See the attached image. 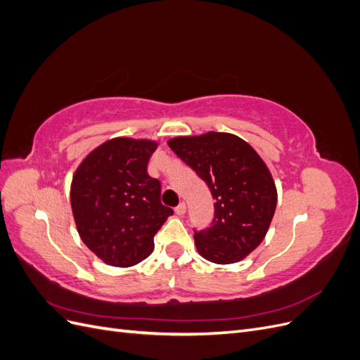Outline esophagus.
Returning <instances> with one entry per match:
<instances>
[{
    "label": "esophagus",
    "mask_w": 360,
    "mask_h": 360,
    "mask_svg": "<svg viewBox=\"0 0 360 360\" xmlns=\"http://www.w3.org/2000/svg\"><path fill=\"white\" fill-rule=\"evenodd\" d=\"M176 213H177L179 216H183L184 213H186V204L180 202V204L176 207Z\"/></svg>",
    "instance_id": "34e87169"
}]
</instances>
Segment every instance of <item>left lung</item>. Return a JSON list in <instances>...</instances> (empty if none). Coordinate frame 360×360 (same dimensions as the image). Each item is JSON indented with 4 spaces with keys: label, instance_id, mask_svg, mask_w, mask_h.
Returning a JSON list of instances; mask_svg holds the SVG:
<instances>
[{
    "label": "left lung",
    "instance_id": "left-lung-1",
    "mask_svg": "<svg viewBox=\"0 0 360 360\" xmlns=\"http://www.w3.org/2000/svg\"><path fill=\"white\" fill-rule=\"evenodd\" d=\"M168 146L216 200L213 225L193 234L198 254L216 264L245 259L264 240L276 210L278 191L266 162L245 139L226 132L176 136Z\"/></svg>",
    "mask_w": 360,
    "mask_h": 360
}]
</instances>
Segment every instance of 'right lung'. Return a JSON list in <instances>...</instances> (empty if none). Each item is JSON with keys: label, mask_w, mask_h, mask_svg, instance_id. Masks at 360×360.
<instances>
[{"label": "right lung", "mask_w": 360, "mask_h": 360, "mask_svg": "<svg viewBox=\"0 0 360 360\" xmlns=\"http://www.w3.org/2000/svg\"><path fill=\"white\" fill-rule=\"evenodd\" d=\"M159 143L117 136L86 155L70 184L76 230L91 252L112 267H132L155 248L153 237L174 213L160 202V181L147 163Z\"/></svg>", "instance_id": "1"}]
</instances>
